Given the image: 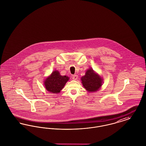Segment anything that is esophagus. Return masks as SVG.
<instances>
[{
	"instance_id": "obj_1",
	"label": "esophagus",
	"mask_w": 146,
	"mask_h": 146,
	"mask_svg": "<svg viewBox=\"0 0 146 146\" xmlns=\"http://www.w3.org/2000/svg\"><path fill=\"white\" fill-rule=\"evenodd\" d=\"M72 79L74 80H76L78 79V76L77 75H73L72 76Z\"/></svg>"
}]
</instances>
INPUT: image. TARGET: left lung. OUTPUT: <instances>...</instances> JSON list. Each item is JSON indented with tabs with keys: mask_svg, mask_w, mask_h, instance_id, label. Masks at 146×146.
<instances>
[{
	"mask_svg": "<svg viewBox=\"0 0 146 146\" xmlns=\"http://www.w3.org/2000/svg\"><path fill=\"white\" fill-rule=\"evenodd\" d=\"M84 87L89 92H95L102 85V79L93 70L89 68L86 72L85 75L81 78Z\"/></svg>",
	"mask_w": 146,
	"mask_h": 146,
	"instance_id": "obj_1",
	"label": "left lung"
}]
</instances>
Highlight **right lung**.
Returning a JSON list of instances; mask_svg holds the SVG:
<instances>
[{
    "instance_id": "1",
    "label": "right lung",
    "mask_w": 146,
    "mask_h": 146,
    "mask_svg": "<svg viewBox=\"0 0 146 146\" xmlns=\"http://www.w3.org/2000/svg\"><path fill=\"white\" fill-rule=\"evenodd\" d=\"M69 80V77L62 76L59 72L55 70L50 76L46 78L44 85L47 90L52 93H58L64 87V85Z\"/></svg>"
}]
</instances>
